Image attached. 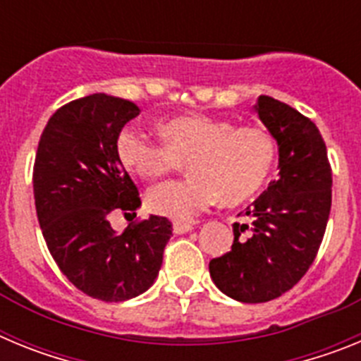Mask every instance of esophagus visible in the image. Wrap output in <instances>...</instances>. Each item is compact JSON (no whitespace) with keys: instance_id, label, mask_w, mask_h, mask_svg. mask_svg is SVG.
<instances>
[{"instance_id":"1","label":"esophagus","mask_w":361,"mask_h":361,"mask_svg":"<svg viewBox=\"0 0 361 361\" xmlns=\"http://www.w3.org/2000/svg\"><path fill=\"white\" fill-rule=\"evenodd\" d=\"M191 229H193V224H190V222H173V231L177 235H184V233L191 231Z\"/></svg>"}]
</instances>
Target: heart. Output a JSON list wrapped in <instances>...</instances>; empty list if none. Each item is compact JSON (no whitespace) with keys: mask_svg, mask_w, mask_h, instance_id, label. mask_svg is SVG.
Masks as SVG:
<instances>
[{"mask_svg":"<svg viewBox=\"0 0 361 361\" xmlns=\"http://www.w3.org/2000/svg\"><path fill=\"white\" fill-rule=\"evenodd\" d=\"M161 135L164 145L124 128L116 149L121 164L141 178L161 177L190 161L193 177L166 180L146 195L153 213L173 220H191L219 199L229 206L244 202L264 186L275 162V142L264 130L204 114L166 121Z\"/></svg>","mask_w":361,"mask_h":361,"instance_id":"obj_1","label":"heart"}]
</instances>
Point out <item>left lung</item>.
<instances>
[{"label":"left lung","mask_w":361,"mask_h":361,"mask_svg":"<svg viewBox=\"0 0 361 361\" xmlns=\"http://www.w3.org/2000/svg\"><path fill=\"white\" fill-rule=\"evenodd\" d=\"M255 111L279 146V178L245 212L251 226L233 224L231 251L209 262L216 288L245 304L279 298L307 273L329 220L333 186L317 124L269 95L258 97Z\"/></svg>","instance_id":"1"}]
</instances>
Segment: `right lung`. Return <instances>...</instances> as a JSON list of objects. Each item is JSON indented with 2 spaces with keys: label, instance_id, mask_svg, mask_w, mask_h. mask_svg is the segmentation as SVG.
I'll list each match as a JSON object with an SVG mask.
<instances>
[{
  "label": "right lung",
  "instance_id": "1",
  "mask_svg": "<svg viewBox=\"0 0 361 361\" xmlns=\"http://www.w3.org/2000/svg\"><path fill=\"white\" fill-rule=\"evenodd\" d=\"M139 111L114 95L75 99L50 117L36 153L34 199L50 255L79 291L103 302L148 291L171 237L166 216L149 215L123 233L108 222L114 209L130 215L141 206L116 149Z\"/></svg>",
  "mask_w": 361,
  "mask_h": 361
}]
</instances>
